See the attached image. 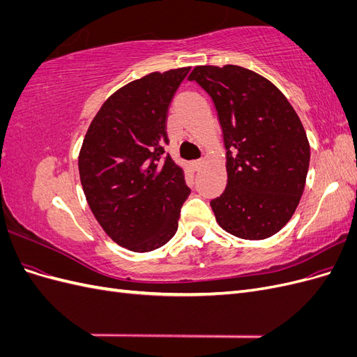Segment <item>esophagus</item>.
Returning <instances> with one entry per match:
<instances>
[{"instance_id":"esophagus-1","label":"esophagus","mask_w":357,"mask_h":357,"mask_svg":"<svg viewBox=\"0 0 357 357\" xmlns=\"http://www.w3.org/2000/svg\"><path fill=\"white\" fill-rule=\"evenodd\" d=\"M202 165H204V162H202L201 159H198V160H192V162H190V167H192V169H193V171H199V169L202 168Z\"/></svg>"}]
</instances>
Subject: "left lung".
Masks as SVG:
<instances>
[{"mask_svg":"<svg viewBox=\"0 0 357 357\" xmlns=\"http://www.w3.org/2000/svg\"><path fill=\"white\" fill-rule=\"evenodd\" d=\"M218 112L228 185L210 202L222 229L243 240L277 234L294 215L310 165L305 129L275 86L238 66L195 67Z\"/></svg>","mask_w":357,"mask_h":357,"instance_id":"left-lung-1","label":"left lung"}]
</instances>
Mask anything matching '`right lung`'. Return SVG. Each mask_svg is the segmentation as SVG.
<instances>
[{
  "instance_id": "right-lung-1",
  "label": "right lung",
  "mask_w": 357,
  "mask_h": 357,
  "mask_svg": "<svg viewBox=\"0 0 357 357\" xmlns=\"http://www.w3.org/2000/svg\"><path fill=\"white\" fill-rule=\"evenodd\" d=\"M189 70L152 73L116 91L83 139L84 197L105 234L131 252L167 244L190 193L183 169L164 150L168 107Z\"/></svg>"
}]
</instances>
